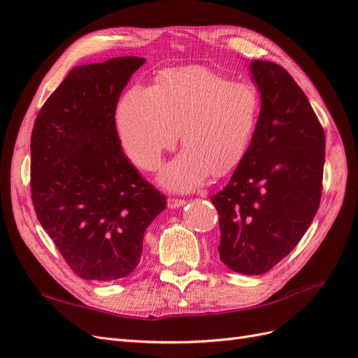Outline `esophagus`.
<instances>
[{"mask_svg":"<svg viewBox=\"0 0 358 358\" xmlns=\"http://www.w3.org/2000/svg\"><path fill=\"white\" fill-rule=\"evenodd\" d=\"M187 201L185 200H182V199H175V197H169V200H167V204H169V208L170 209H178V208H182L183 204H185Z\"/></svg>","mask_w":358,"mask_h":358,"instance_id":"1","label":"esophagus"}]
</instances>
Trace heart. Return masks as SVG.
Returning a JSON list of instances; mask_svg holds the SVG:
<instances>
[{
	"instance_id": "heart-1",
	"label": "heart",
	"mask_w": 358,
	"mask_h": 358,
	"mask_svg": "<svg viewBox=\"0 0 358 358\" xmlns=\"http://www.w3.org/2000/svg\"><path fill=\"white\" fill-rule=\"evenodd\" d=\"M259 110L255 86L231 82L204 69L161 76L154 85H136L119 103L116 124L121 143L137 167L158 169L164 150L185 149L159 175L175 191L197 188L212 171L229 173L251 143Z\"/></svg>"
}]
</instances>
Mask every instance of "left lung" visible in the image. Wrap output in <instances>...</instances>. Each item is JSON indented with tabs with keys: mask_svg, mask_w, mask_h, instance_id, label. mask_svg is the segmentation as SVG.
<instances>
[{
	"mask_svg": "<svg viewBox=\"0 0 358 358\" xmlns=\"http://www.w3.org/2000/svg\"><path fill=\"white\" fill-rule=\"evenodd\" d=\"M249 67L262 110L229 185L210 200L220 215L221 262L237 273L263 275L296 248L320 208L326 134L285 69L263 59Z\"/></svg>",
	"mask_w": 358,
	"mask_h": 358,
	"instance_id": "left-lung-1",
	"label": "left lung"
}]
</instances>
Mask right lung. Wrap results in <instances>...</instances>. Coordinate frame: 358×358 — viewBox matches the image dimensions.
Returning a JSON list of instances; mask_svg holds the SVG:
<instances>
[{"mask_svg": "<svg viewBox=\"0 0 358 358\" xmlns=\"http://www.w3.org/2000/svg\"><path fill=\"white\" fill-rule=\"evenodd\" d=\"M145 58L74 67L31 134V197L43 229L82 279L115 280L140 263L166 197L122 152L116 104Z\"/></svg>", "mask_w": 358, "mask_h": 358, "instance_id": "right-lung-1", "label": "right lung"}]
</instances>
